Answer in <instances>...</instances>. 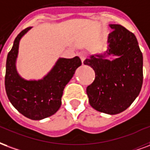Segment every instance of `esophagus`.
Listing matches in <instances>:
<instances>
[{"mask_svg": "<svg viewBox=\"0 0 150 150\" xmlns=\"http://www.w3.org/2000/svg\"><path fill=\"white\" fill-rule=\"evenodd\" d=\"M79 57L80 58H81V62H84V61L86 60V53L85 52H79Z\"/></svg>", "mask_w": 150, "mask_h": 150, "instance_id": "1", "label": "esophagus"}]
</instances>
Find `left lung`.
I'll return each instance as SVG.
<instances>
[{
  "label": "left lung",
  "instance_id": "8db88e82",
  "mask_svg": "<svg viewBox=\"0 0 150 150\" xmlns=\"http://www.w3.org/2000/svg\"><path fill=\"white\" fill-rule=\"evenodd\" d=\"M108 49L89 57L84 64L93 69L95 79L87 87L89 104L110 115L130 106L139 95L143 82V57L135 35L120 25H110ZM113 55L115 59L106 57Z\"/></svg>",
  "mask_w": 150,
  "mask_h": 150
}]
</instances>
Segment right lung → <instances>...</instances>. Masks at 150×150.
Returning a JSON list of instances; mask_svg holds the SVG:
<instances>
[{"label": "right lung", "mask_w": 150, "mask_h": 150, "mask_svg": "<svg viewBox=\"0 0 150 150\" xmlns=\"http://www.w3.org/2000/svg\"><path fill=\"white\" fill-rule=\"evenodd\" d=\"M32 27L17 35L6 61L5 85L8 98L14 108L31 120H42L53 115L60 109L62 97L77 68L81 65L78 57L59 58L47 75L40 80H25L16 68L20 40Z\"/></svg>", "instance_id": "obj_1"}]
</instances>
